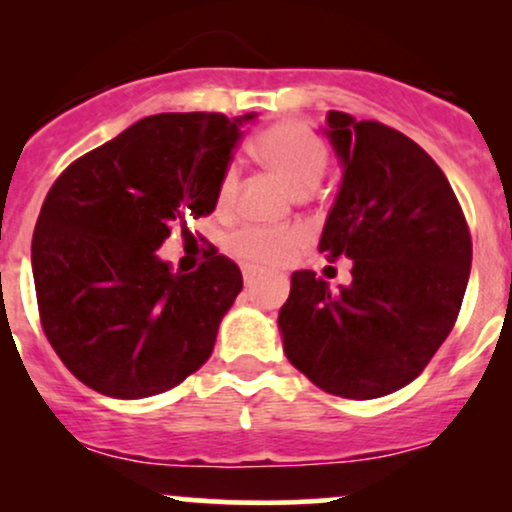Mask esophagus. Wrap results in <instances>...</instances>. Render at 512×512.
<instances>
[{"instance_id": "34e87169", "label": "esophagus", "mask_w": 512, "mask_h": 512, "mask_svg": "<svg viewBox=\"0 0 512 512\" xmlns=\"http://www.w3.org/2000/svg\"><path fill=\"white\" fill-rule=\"evenodd\" d=\"M257 274H260V269H257V267H250V264H245V267H243L245 284H252V281L257 279Z\"/></svg>"}]
</instances>
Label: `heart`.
I'll list each match as a JSON object with an SVG mask.
<instances>
[{
  "instance_id": "1",
  "label": "heart",
  "mask_w": 512,
  "mask_h": 512,
  "mask_svg": "<svg viewBox=\"0 0 512 512\" xmlns=\"http://www.w3.org/2000/svg\"><path fill=\"white\" fill-rule=\"evenodd\" d=\"M255 156L264 166L281 175L296 192L313 190L325 175L330 163V146L305 122L284 120L262 129L257 134ZM240 166L236 161L223 168L219 178V207H228L238 195ZM308 243V231L301 226L291 228H243L231 238V248L238 257L252 264H276L289 260L296 250Z\"/></svg>"
}]
</instances>
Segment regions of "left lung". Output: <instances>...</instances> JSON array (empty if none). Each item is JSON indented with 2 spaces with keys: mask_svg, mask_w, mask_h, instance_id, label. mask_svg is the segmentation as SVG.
<instances>
[{
  "mask_svg": "<svg viewBox=\"0 0 512 512\" xmlns=\"http://www.w3.org/2000/svg\"><path fill=\"white\" fill-rule=\"evenodd\" d=\"M344 178L320 238L330 262L354 260L332 291L293 272L279 327L289 361L317 387L375 399L409 385L445 342L472 267L467 219L438 163L407 134L330 110Z\"/></svg>",
  "mask_w": 512,
  "mask_h": 512,
  "instance_id": "1",
  "label": "left lung"
}]
</instances>
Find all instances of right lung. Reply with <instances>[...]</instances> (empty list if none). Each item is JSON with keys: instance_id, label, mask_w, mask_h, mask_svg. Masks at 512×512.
Instances as JSON below:
<instances>
[{"instance_id": "add662e5", "label": "right lung", "mask_w": 512, "mask_h": 512, "mask_svg": "<svg viewBox=\"0 0 512 512\" xmlns=\"http://www.w3.org/2000/svg\"><path fill=\"white\" fill-rule=\"evenodd\" d=\"M221 113L134 122L62 170L33 231L40 325L81 383L139 399L180 385L211 356L243 289L238 264L209 252L175 274L156 250L175 223L216 209L240 125Z\"/></svg>"}]
</instances>
